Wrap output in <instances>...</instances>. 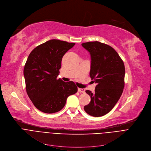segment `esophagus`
<instances>
[{"instance_id": "34e87169", "label": "esophagus", "mask_w": 151, "mask_h": 151, "mask_svg": "<svg viewBox=\"0 0 151 151\" xmlns=\"http://www.w3.org/2000/svg\"><path fill=\"white\" fill-rule=\"evenodd\" d=\"M78 91L81 92V93H85V89L84 88H78Z\"/></svg>"}]
</instances>
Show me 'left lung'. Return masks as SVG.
Listing matches in <instances>:
<instances>
[{
  "label": "left lung",
  "instance_id": "obj_1",
  "mask_svg": "<svg viewBox=\"0 0 151 151\" xmlns=\"http://www.w3.org/2000/svg\"><path fill=\"white\" fill-rule=\"evenodd\" d=\"M82 46L91 55L90 76L97 83L94 93L86 90L91 101L84 110L92 116H102L113 109L122 93L124 64L117 52L107 44L93 41L82 43Z\"/></svg>",
  "mask_w": 151,
  "mask_h": 151
}]
</instances>
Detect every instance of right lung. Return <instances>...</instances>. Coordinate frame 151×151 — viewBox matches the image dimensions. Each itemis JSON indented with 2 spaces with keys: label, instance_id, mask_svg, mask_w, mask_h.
Here are the masks:
<instances>
[{
  "label": "right lung",
  "instance_id": "add662e5",
  "mask_svg": "<svg viewBox=\"0 0 151 151\" xmlns=\"http://www.w3.org/2000/svg\"><path fill=\"white\" fill-rule=\"evenodd\" d=\"M75 45L50 40L35 47L24 68L26 91L35 107L42 112L54 113L66 104L68 97L77 92L74 82H63L57 77L63 55Z\"/></svg>",
  "mask_w": 151,
  "mask_h": 151
}]
</instances>
